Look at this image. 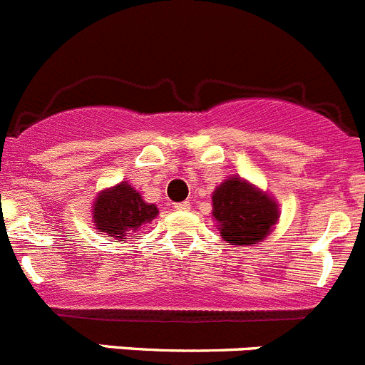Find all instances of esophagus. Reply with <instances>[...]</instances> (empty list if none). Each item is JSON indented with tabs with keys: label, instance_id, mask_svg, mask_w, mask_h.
I'll list each match as a JSON object with an SVG mask.
<instances>
[{
	"label": "esophagus",
	"instance_id": "34e87169",
	"mask_svg": "<svg viewBox=\"0 0 365 365\" xmlns=\"http://www.w3.org/2000/svg\"><path fill=\"white\" fill-rule=\"evenodd\" d=\"M173 208L179 210V212H188V210L192 208V205H190L188 200H185V202H177V205H173Z\"/></svg>",
	"mask_w": 365,
	"mask_h": 365
}]
</instances>
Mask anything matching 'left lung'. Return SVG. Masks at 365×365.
Returning <instances> with one entry per match:
<instances>
[{"label":"left lung","instance_id":"left-lung-1","mask_svg":"<svg viewBox=\"0 0 365 365\" xmlns=\"http://www.w3.org/2000/svg\"><path fill=\"white\" fill-rule=\"evenodd\" d=\"M212 200L220 237L239 248L266 239L279 220L273 197L240 177H230L217 186Z\"/></svg>","mask_w":365,"mask_h":365}]
</instances>
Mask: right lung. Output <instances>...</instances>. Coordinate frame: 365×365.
Returning <instances> with one entry per match:
<instances>
[{"instance_id": "right-lung-1", "label": "right lung", "mask_w": 365, "mask_h": 365, "mask_svg": "<svg viewBox=\"0 0 365 365\" xmlns=\"http://www.w3.org/2000/svg\"><path fill=\"white\" fill-rule=\"evenodd\" d=\"M159 210L155 205H148L141 193L123 180L117 186L103 190L93 200V226L117 240L133 235L143 224L152 222Z\"/></svg>"}]
</instances>
